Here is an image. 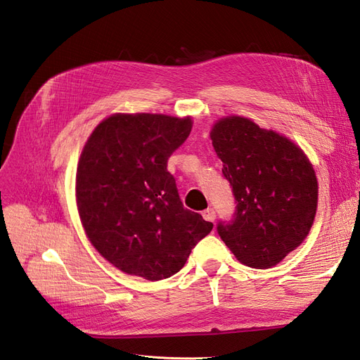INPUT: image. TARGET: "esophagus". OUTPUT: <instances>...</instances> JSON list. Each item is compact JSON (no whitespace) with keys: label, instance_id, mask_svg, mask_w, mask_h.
I'll return each instance as SVG.
<instances>
[{"label":"esophagus","instance_id":"obj_1","mask_svg":"<svg viewBox=\"0 0 360 360\" xmlns=\"http://www.w3.org/2000/svg\"><path fill=\"white\" fill-rule=\"evenodd\" d=\"M202 217L205 221H210V222H214L216 219V212L213 209H207L202 212Z\"/></svg>","mask_w":360,"mask_h":360}]
</instances>
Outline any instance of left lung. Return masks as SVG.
Returning a JSON list of instances; mask_svg holds the SVG:
<instances>
[{
	"mask_svg": "<svg viewBox=\"0 0 360 360\" xmlns=\"http://www.w3.org/2000/svg\"><path fill=\"white\" fill-rule=\"evenodd\" d=\"M210 136L236 200L233 217L217 222V234L240 263L275 266L312 226L319 198L314 168L290 139L243 117L219 120Z\"/></svg>",
	"mask_w": 360,
	"mask_h": 360,
	"instance_id": "left-lung-1",
	"label": "left lung"
}]
</instances>
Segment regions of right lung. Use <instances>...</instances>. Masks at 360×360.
I'll return each mask as SVG.
<instances>
[{
    "mask_svg": "<svg viewBox=\"0 0 360 360\" xmlns=\"http://www.w3.org/2000/svg\"><path fill=\"white\" fill-rule=\"evenodd\" d=\"M192 129L191 118L115 114L94 129L76 172V202L101 255L129 275H176L213 224L183 207L169 156Z\"/></svg>",
    "mask_w": 360,
    "mask_h": 360,
    "instance_id": "obj_1",
    "label": "right lung"
}]
</instances>
